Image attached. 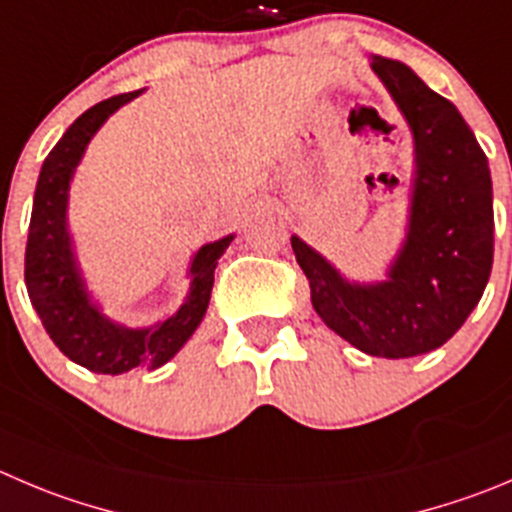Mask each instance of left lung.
<instances>
[{"label": "left lung", "mask_w": 512, "mask_h": 512, "mask_svg": "<svg viewBox=\"0 0 512 512\" xmlns=\"http://www.w3.org/2000/svg\"><path fill=\"white\" fill-rule=\"evenodd\" d=\"M415 138V191L387 281L354 284L291 236L311 304L364 354L405 359L442 347L478 306L493 269V180L457 107L397 60L372 57Z\"/></svg>", "instance_id": "obj_1"}]
</instances>
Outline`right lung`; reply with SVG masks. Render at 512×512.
Returning a JSON list of instances; mask_svg holds the SVG:
<instances>
[{
	"mask_svg": "<svg viewBox=\"0 0 512 512\" xmlns=\"http://www.w3.org/2000/svg\"><path fill=\"white\" fill-rule=\"evenodd\" d=\"M143 90L107 97L80 115L50 150L40 170L29 218L24 284L42 326L67 359L97 374L155 369L173 359L203 321L211 301L213 271L233 236L206 243L193 253L191 291L173 316L148 329H128L100 314L77 269L67 231V191L87 143L120 105Z\"/></svg>",
	"mask_w": 512,
	"mask_h": 512,
	"instance_id": "add662e5",
	"label": "right lung"
}]
</instances>
